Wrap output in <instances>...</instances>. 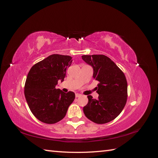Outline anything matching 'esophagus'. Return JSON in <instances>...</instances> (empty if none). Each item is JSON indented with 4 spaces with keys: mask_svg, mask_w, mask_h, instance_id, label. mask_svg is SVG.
<instances>
[{
    "mask_svg": "<svg viewBox=\"0 0 158 158\" xmlns=\"http://www.w3.org/2000/svg\"><path fill=\"white\" fill-rule=\"evenodd\" d=\"M82 96V95L80 94H76V98H80Z\"/></svg>",
    "mask_w": 158,
    "mask_h": 158,
    "instance_id": "34e87169",
    "label": "esophagus"
}]
</instances>
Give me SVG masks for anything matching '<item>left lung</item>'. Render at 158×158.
Returning a JSON list of instances; mask_svg holds the SVG:
<instances>
[{
  "instance_id": "1",
  "label": "left lung",
  "mask_w": 158,
  "mask_h": 158,
  "mask_svg": "<svg viewBox=\"0 0 158 158\" xmlns=\"http://www.w3.org/2000/svg\"><path fill=\"white\" fill-rule=\"evenodd\" d=\"M82 59L92 66L93 78L99 82L98 99L88 95V103L83 111L90 121L105 124L121 113L127 100V81L125 74L109 57L103 55H83Z\"/></svg>"
}]
</instances>
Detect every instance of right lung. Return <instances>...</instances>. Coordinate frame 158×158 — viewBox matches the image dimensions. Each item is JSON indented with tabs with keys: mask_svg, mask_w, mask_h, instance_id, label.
Listing matches in <instances>:
<instances>
[{
	"mask_svg": "<svg viewBox=\"0 0 158 158\" xmlns=\"http://www.w3.org/2000/svg\"><path fill=\"white\" fill-rule=\"evenodd\" d=\"M72 57L54 54L33 65L28 73L24 95L30 111L38 120L54 124L63 119L75 99L73 92L64 93L55 86L63 82Z\"/></svg>",
	"mask_w": 158,
	"mask_h": 158,
	"instance_id": "right-lung-1",
	"label": "right lung"
}]
</instances>
